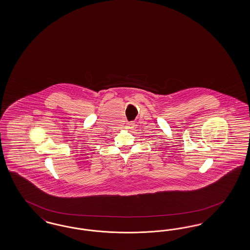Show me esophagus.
I'll use <instances>...</instances> for the list:
<instances>
[{"label":"esophagus","mask_w":250,"mask_h":250,"mask_svg":"<svg viewBox=\"0 0 250 250\" xmlns=\"http://www.w3.org/2000/svg\"><path fill=\"white\" fill-rule=\"evenodd\" d=\"M134 125H135V124L134 123H132V122H129V123H127L126 124V129H132L133 127H134Z\"/></svg>","instance_id":"34e87169"}]
</instances>
